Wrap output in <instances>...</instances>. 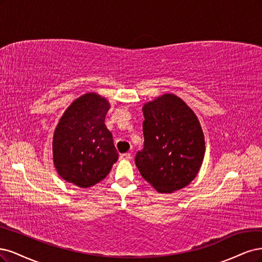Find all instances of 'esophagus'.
Returning a JSON list of instances; mask_svg holds the SVG:
<instances>
[{
	"instance_id": "34e87169",
	"label": "esophagus",
	"mask_w": 262,
	"mask_h": 262,
	"mask_svg": "<svg viewBox=\"0 0 262 262\" xmlns=\"http://www.w3.org/2000/svg\"><path fill=\"white\" fill-rule=\"evenodd\" d=\"M132 159V155L130 154H122L120 156V160H122V161H128V160Z\"/></svg>"
}]
</instances>
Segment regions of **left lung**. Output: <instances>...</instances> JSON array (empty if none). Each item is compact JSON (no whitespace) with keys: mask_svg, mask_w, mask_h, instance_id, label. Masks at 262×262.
<instances>
[{"mask_svg":"<svg viewBox=\"0 0 262 262\" xmlns=\"http://www.w3.org/2000/svg\"><path fill=\"white\" fill-rule=\"evenodd\" d=\"M143 149L136 155L141 176L159 192L180 190L197 176L205 157L198 117L184 101L165 94L142 106Z\"/></svg>","mask_w":262,"mask_h":262,"instance_id":"8db88e82","label":"left lung"}]
</instances>
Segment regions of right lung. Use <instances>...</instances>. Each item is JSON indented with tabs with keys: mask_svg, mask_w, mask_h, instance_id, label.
Returning <instances> with one entry per match:
<instances>
[{
	"mask_svg": "<svg viewBox=\"0 0 262 262\" xmlns=\"http://www.w3.org/2000/svg\"><path fill=\"white\" fill-rule=\"evenodd\" d=\"M108 101L96 92L74 100L58 121L52 141L53 163L63 180L81 188L104 180L119 159L104 123Z\"/></svg>",
	"mask_w": 262,
	"mask_h": 262,
	"instance_id": "1",
	"label": "right lung"
}]
</instances>
